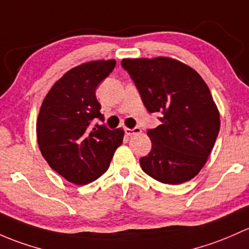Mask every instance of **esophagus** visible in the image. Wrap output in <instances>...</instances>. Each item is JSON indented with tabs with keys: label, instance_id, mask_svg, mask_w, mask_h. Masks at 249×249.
<instances>
[{
	"label": "esophagus",
	"instance_id": "esophagus-1",
	"mask_svg": "<svg viewBox=\"0 0 249 249\" xmlns=\"http://www.w3.org/2000/svg\"><path fill=\"white\" fill-rule=\"evenodd\" d=\"M141 127H135V129H127V127H125V133H126L127 136H132V135H137V133H141Z\"/></svg>",
	"mask_w": 249,
	"mask_h": 249
}]
</instances>
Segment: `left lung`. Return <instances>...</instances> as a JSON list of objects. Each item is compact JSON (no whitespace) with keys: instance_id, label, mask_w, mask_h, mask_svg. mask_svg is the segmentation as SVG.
<instances>
[{"instance_id":"1","label":"left lung","mask_w":249,"mask_h":249,"mask_svg":"<svg viewBox=\"0 0 249 249\" xmlns=\"http://www.w3.org/2000/svg\"><path fill=\"white\" fill-rule=\"evenodd\" d=\"M150 113L161 112L162 124L149 130L151 150L141 168L160 182L179 185L193 179L208 161L221 120L210 89L185 63L169 57L124 58Z\"/></svg>"}]
</instances>
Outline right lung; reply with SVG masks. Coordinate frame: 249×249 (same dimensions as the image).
<instances>
[{
  "instance_id": "obj_1",
  "label": "right lung",
  "mask_w": 249,
  "mask_h": 249,
  "mask_svg": "<svg viewBox=\"0 0 249 249\" xmlns=\"http://www.w3.org/2000/svg\"><path fill=\"white\" fill-rule=\"evenodd\" d=\"M116 67L114 59L77 65L52 86L38 120L36 140L49 166L68 181L87 185L108 169L124 130L94 125L104 122L95 89Z\"/></svg>"
}]
</instances>
